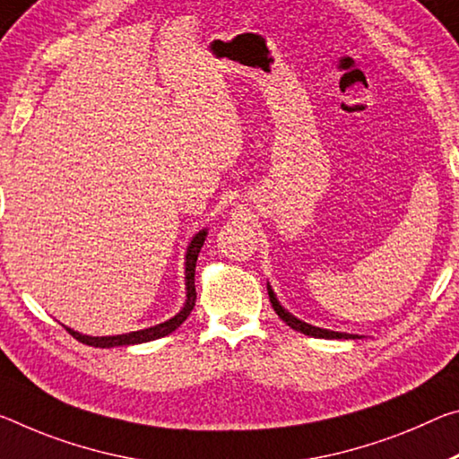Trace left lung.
Segmentation results:
<instances>
[{
  "label": "left lung",
  "instance_id": "left-lung-1",
  "mask_svg": "<svg viewBox=\"0 0 459 459\" xmlns=\"http://www.w3.org/2000/svg\"><path fill=\"white\" fill-rule=\"evenodd\" d=\"M267 294H269V302H272L275 315H278L288 326H292L294 331H300L304 334H308V337H316V339H355V334L337 333V331H329V329H318V326H312V325L298 321V318H294L292 315H290V312L281 308V304L278 302V298H275V294L272 292V288H269V286H267Z\"/></svg>",
  "mask_w": 459,
  "mask_h": 459
}]
</instances>
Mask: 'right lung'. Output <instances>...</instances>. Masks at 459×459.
<instances>
[{
    "instance_id": "obj_1",
    "label": "right lung",
    "mask_w": 459,
    "mask_h": 459,
    "mask_svg": "<svg viewBox=\"0 0 459 459\" xmlns=\"http://www.w3.org/2000/svg\"><path fill=\"white\" fill-rule=\"evenodd\" d=\"M204 241H206V230H200L198 235L192 238L190 247H187V255H186V286H187V300L186 307L181 308L179 315L169 318L167 323H161L157 326H151V329L144 331H136V333H126V334H116V337H87V334H82L77 331L67 329L73 337L77 341H82L85 345L91 347H122V345H136V343H147V341H155L161 339L165 334H169L178 329V326L190 316V312L195 307V283H194V273H195V261H198V253L202 249Z\"/></svg>"
}]
</instances>
